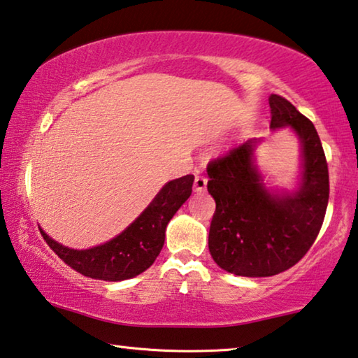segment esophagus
<instances>
[{"label":"esophagus","instance_id":"1","mask_svg":"<svg viewBox=\"0 0 358 358\" xmlns=\"http://www.w3.org/2000/svg\"><path fill=\"white\" fill-rule=\"evenodd\" d=\"M206 188H207V178L197 175V177L194 178V189L197 191V193H201V191H204Z\"/></svg>","mask_w":358,"mask_h":358}]
</instances>
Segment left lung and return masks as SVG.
<instances>
[{"instance_id": "1", "label": "left lung", "mask_w": 358, "mask_h": 358, "mask_svg": "<svg viewBox=\"0 0 358 358\" xmlns=\"http://www.w3.org/2000/svg\"><path fill=\"white\" fill-rule=\"evenodd\" d=\"M268 103L270 127H291L302 143L301 188L282 194L265 188L252 161L254 140L207 164V189L217 204L209 250L220 268L239 276H273L296 265L315 243L329 199L315 127L282 96L271 94Z\"/></svg>"}]
</instances>
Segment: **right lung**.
<instances>
[{
  "label": "right lung",
  "mask_w": 358,
  "mask_h": 358,
  "mask_svg": "<svg viewBox=\"0 0 358 358\" xmlns=\"http://www.w3.org/2000/svg\"><path fill=\"white\" fill-rule=\"evenodd\" d=\"M193 175L169 181L145 212L119 236L92 249H69L40 230L62 262L88 278L122 281L143 273L157 259L165 241V228L193 191Z\"/></svg>",
  "instance_id": "obj_1"
}]
</instances>
